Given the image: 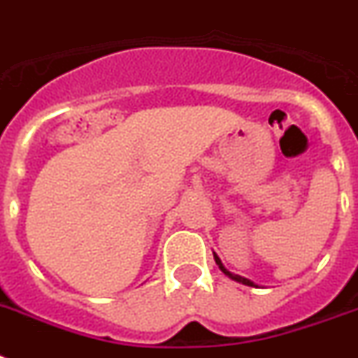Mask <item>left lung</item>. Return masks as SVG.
<instances>
[{
	"label": "left lung",
	"instance_id": "1",
	"mask_svg": "<svg viewBox=\"0 0 358 358\" xmlns=\"http://www.w3.org/2000/svg\"><path fill=\"white\" fill-rule=\"evenodd\" d=\"M213 257H215V263L219 264V268L222 270V272H224L226 275H228V278H231V280L234 281H239V283H243V285H248V287H255V283L254 281H250V280H246V278H243V275H237V274H231V272H229L228 268H226L224 264H222V261L219 259V255L217 254H213Z\"/></svg>",
	"mask_w": 358,
	"mask_h": 358
}]
</instances>
